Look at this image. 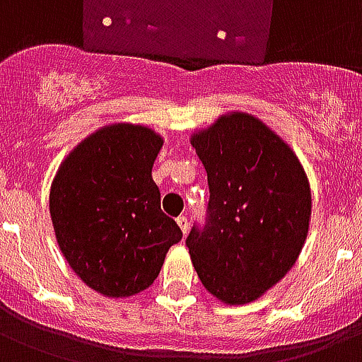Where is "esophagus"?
<instances>
[{
	"label": "esophagus",
	"instance_id": "1",
	"mask_svg": "<svg viewBox=\"0 0 362 362\" xmlns=\"http://www.w3.org/2000/svg\"><path fill=\"white\" fill-rule=\"evenodd\" d=\"M177 226H179V230L183 231V235H185V233L189 231V218H187V216H179Z\"/></svg>",
	"mask_w": 362,
	"mask_h": 362
}]
</instances>
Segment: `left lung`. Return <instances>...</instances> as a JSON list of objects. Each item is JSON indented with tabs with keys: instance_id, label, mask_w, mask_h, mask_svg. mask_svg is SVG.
Wrapping results in <instances>:
<instances>
[{
	"instance_id": "obj_1",
	"label": "left lung",
	"mask_w": 362,
	"mask_h": 362,
	"mask_svg": "<svg viewBox=\"0 0 362 362\" xmlns=\"http://www.w3.org/2000/svg\"><path fill=\"white\" fill-rule=\"evenodd\" d=\"M207 172L209 221L187 237L199 282L230 306L258 300L296 265L308 235L310 183L297 155L248 112L190 134Z\"/></svg>"
}]
</instances>
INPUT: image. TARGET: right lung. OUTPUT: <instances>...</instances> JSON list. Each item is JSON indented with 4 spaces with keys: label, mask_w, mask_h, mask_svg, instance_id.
<instances>
[{
    "label": "right lung",
    "mask_w": 362,
    "mask_h": 362,
    "mask_svg": "<svg viewBox=\"0 0 362 362\" xmlns=\"http://www.w3.org/2000/svg\"><path fill=\"white\" fill-rule=\"evenodd\" d=\"M164 138L140 123H110L74 146L50 187L57 247L91 290L110 299L147 290L181 230L160 211L153 164Z\"/></svg>",
    "instance_id": "add662e5"
}]
</instances>
